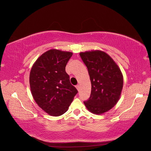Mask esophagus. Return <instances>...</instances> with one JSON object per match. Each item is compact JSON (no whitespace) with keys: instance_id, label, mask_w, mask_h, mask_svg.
I'll list each match as a JSON object with an SVG mask.
<instances>
[{"instance_id":"34e87169","label":"esophagus","mask_w":151,"mask_h":151,"mask_svg":"<svg viewBox=\"0 0 151 151\" xmlns=\"http://www.w3.org/2000/svg\"><path fill=\"white\" fill-rule=\"evenodd\" d=\"M76 89H77V90L79 91H80V86L79 85L76 86Z\"/></svg>"}]
</instances>
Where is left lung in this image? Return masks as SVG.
<instances>
[{"mask_svg":"<svg viewBox=\"0 0 151 151\" xmlns=\"http://www.w3.org/2000/svg\"><path fill=\"white\" fill-rule=\"evenodd\" d=\"M80 56L87 67L91 83L90 97L84 103L91 113L104 114L119 100L123 74L114 60L103 51H86L80 52Z\"/></svg>","mask_w":151,"mask_h":151,"instance_id":"1","label":"left lung"}]
</instances>
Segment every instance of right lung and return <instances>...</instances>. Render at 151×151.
I'll return each instance as SVG.
<instances>
[{"instance_id": "1", "label": "right lung", "mask_w": 151, "mask_h": 151, "mask_svg": "<svg viewBox=\"0 0 151 151\" xmlns=\"http://www.w3.org/2000/svg\"><path fill=\"white\" fill-rule=\"evenodd\" d=\"M73 52L50 49L38 58L30 73L31 93L37 104L52 116H60L68 110L78 93L65 72Z\"/></svg>"}]
</instances>
